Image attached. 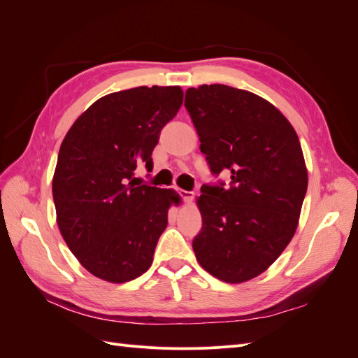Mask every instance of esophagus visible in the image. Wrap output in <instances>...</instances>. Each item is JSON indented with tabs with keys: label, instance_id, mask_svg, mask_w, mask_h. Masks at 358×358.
<instances>
[{
	"label": "esophagus",
	"instance_id": "34e87169",
	"mask_svg": "<svg viewBox=\"0 0 358 358\" xmlns=\"http://www.w3.org/2000/svg\"><path fill=\"white\" fill-rule=\"evenodd\" d=\"M176 192L180 196L182 200H185L187 203H191L194 199V192L192 191H185V189H176Z\"/></svg>",
	"mask_w": 358,
	"mask_h": 358
}]
</instances>
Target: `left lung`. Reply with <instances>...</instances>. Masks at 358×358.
I'll use <instances>...</instances> for the list:
<instances>
[{"mask_svg": "<svg viewBox=\"0 0 358 358\" xmlns=\"http://www.w3.org/2000/svg\"><path fill=\"white\" fill-rule=\"evenodd\" d=\"M185 109L213 176L201 187L203 225L192 249L200 266L224 282L263 273L294 236L308 171L294 128L275 106L249 91L201 85L185 92Z\"/></svg>", "mask_w": 358, "mask_h": 358, "instance_id": "obj_1", "label": "left lung"}]
</instances>
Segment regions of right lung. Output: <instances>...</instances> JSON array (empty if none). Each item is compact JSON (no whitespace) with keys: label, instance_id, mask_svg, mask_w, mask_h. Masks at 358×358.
Listing matches in <instances>:
<instances>
[{"label":"right lung","instance_id":"obj_1","mask_svg":"<svg viewBox=\"0 0 358 358\" xmlns=\"http://www.w3.org/2000/svg\"><path fill=\"white\" fill-rule=\"evenodd\" d=\"M182 100L179 86L104 95L64 138L52 182L57 221L70 251L96 278L122 284L152 264L170 203L179 197L133 176L138 164L152 170L161 129Z\"/></svg>","mask_w":358,"mask_h":358}]
</instances>
